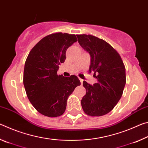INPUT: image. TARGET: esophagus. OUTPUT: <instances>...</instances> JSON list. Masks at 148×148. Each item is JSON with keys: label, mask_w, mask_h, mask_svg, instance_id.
<instances>
[{"label": "esophagus", "mask_w": 148, "mask_h": 148, "mask_svg": "<svg viewBox=\"0 0 148 148\" xmlns=\"http://www.w3.org/2000/svg\"><path fill=\"white\" fill-rule=\"evenodd\" d=\"M79 79L80 80V82H81V84H83V82H84V79H82V78H80V77H79Z\"/></svg>", "instance_id": "esophagus-1"}]
</instances>
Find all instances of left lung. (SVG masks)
<instances>
[{"instance_id": "1", "label": "left lung", "mask_w": 148, "mask_h": 148, "mask_svg": "<svg viewBox=\"0 0 148 148\" xmlns=\"http://www.w3.org/2000/svg\"><path fill=\"white\" fill-rule=\"evenodd\" d=\"M78 43L91 57L89 72H94L97 83L86 81V94L82 108L91 116H101L112 110L121 99L126 84L123 62L119 53L106 42L90 34L76 35Z\"/></svg>"}]
</instances>
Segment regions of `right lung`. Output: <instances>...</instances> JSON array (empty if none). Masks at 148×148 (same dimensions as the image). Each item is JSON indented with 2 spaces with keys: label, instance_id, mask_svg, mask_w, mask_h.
I'll return each mask as SVG.
<instances>
[{
  "label": "right lung",
  "instance_id": "add662e5",
  "mask_svg": "<svg viewBox=\"0 0 148 148\" xmlns=\"http://www.w3.org/2000/svg\"><path fill=\"white\" fill-rule=\"evenodd\" d=\"M77 41L75 34L47 35L30 51L25 63L23 85L27 97L39 113L49 117L61 116L70 95L80 81L76 76L57 75L59 65L66 59V51Z\"/></svg>",
  "mask_w": 148,
  "mask_h": 148
}]
</instances>
